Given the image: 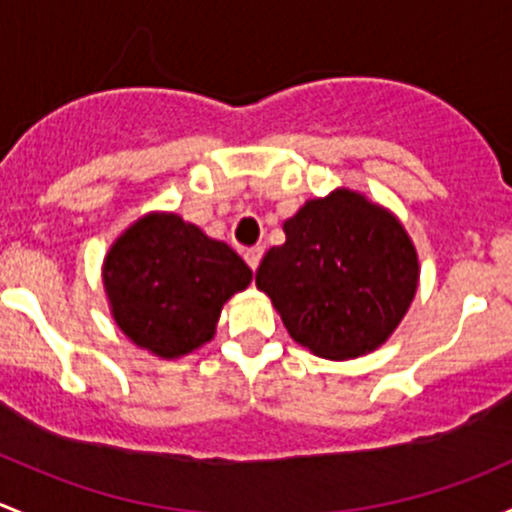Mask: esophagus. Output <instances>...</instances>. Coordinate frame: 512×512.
Masks as SVG:
<instances>
[{
	"label": "esophagus",
	"instance_id": "34e87169",
	"mask_svg": "<svg viewBox=\"0 0 512 512\" xmlns=\"http://www.w3.org/2000/svg\"><path fill=\"white\" fill-rule=\"evenodd\" d=\"M261 256H263L261 246H251V249L244 251V258H246V263L251 266V271H256L258 263H261Z\"/></svg>",
	"mask_w": 512,
	"mask_h": 512
}]
</instances>
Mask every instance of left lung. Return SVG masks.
<instances>
[{"label":"left lung","instance_id":"left-lung-1","mask_svg":"<svg viewBox=\"0 0 512 512\" xmlns=\"http://www.w3.org/2000/svg\"><path fill=\"white\" fill-rule=\"evenodd\" d=\"M286 244L256 271L288 335L325 360L370 355L392 337L419 288V254L394 212L355 189L308 199L283 221Z\"/></svg>","mask_w":512,"mask_h":512}]
</instances>
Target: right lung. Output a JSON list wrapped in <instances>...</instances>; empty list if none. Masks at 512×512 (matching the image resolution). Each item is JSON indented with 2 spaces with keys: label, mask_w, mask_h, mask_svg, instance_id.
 <instances>
[{
  "label": "right lung",
  "mask_w": 512,
  "mask_h": 512,
  "mask_svg": "<svg viewBox=\"0 0 512 512\" xmlns=\"http://www.w3.org/2000/svg\"><path fill=\"white\" fill-rule=\"evenodd\" d=\"M251 278V268L229 244L175 212H147L103 258V288L115 325L160 360L207 345L224 303L246 291Z\"/></svg>",
  "instance_id": "obj_1"
}]
</instances>
